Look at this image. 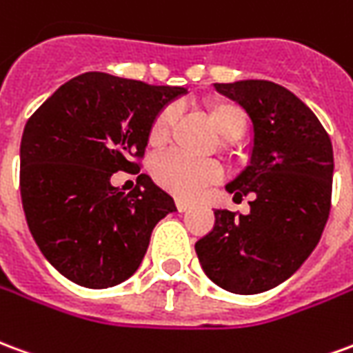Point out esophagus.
<instances>
[{"label":"esophagus","instance_id":"obj_1","mask_svg":"<svg viewBox=\"0 0 353 353\" xmlns=\"http://www.w3.org/2000/svg\"><path fill=\"white\" fill-rule=\"evenodd\" d=\"M174 205H176V208H179V212H186V210H190L192 208V205L188 201H184V199H176L174 201Z\"/></svg>","mask_w":353,"mask_h":353}]
</instances>
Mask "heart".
<instances>
[{"label":"heart","mask_w":353,"mask_h":353,"mask_svg":"<svg viewBox=\"0 0 353 353\" xmlns=\"http://www.w3.org/2000/svg\"><path fill=\"white\" fill-rule=\"evenodd\" d=\"M208 117L214 123L216 131L223 139H236L244 131L246 118L244 112L236 105L228 101H216L208 105ZM173 109H163L158 117L154 118L148 141L150 145H161L169 137V130L173 123ZM152 174L159 186L180 197H194L201 192L203 188L212 184L222 176V169L214 161L207 159H192L182 154H163L158 156L152 163Z\"/></svg>","instance_id":"obj_1"}]
</instances>
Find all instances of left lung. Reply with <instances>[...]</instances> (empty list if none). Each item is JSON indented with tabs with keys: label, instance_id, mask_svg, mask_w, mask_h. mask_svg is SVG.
Returning a JSON list of instances; mask_svg holds the SVG:
<instances>
[{
	"label": "left lung",
	"instance_id": "obj_1",
	"mask_svg": "<svg viewBox=\"0 0 353 353\" xmlns=\"http://www.w3.org/2000/svg\"><path fill=\"white\" fill-rule=\"evenodd\" d=\"M254 123L250 165L225 190L254 195L250 214L214 210V228L195 243L203 271L239 295L290 279L320 243L331 210L333 146L297 95L269 81L214 84Z\"/></svg>",
	"mask_w": 353,
	"mask_h": 353
}]
</instances>
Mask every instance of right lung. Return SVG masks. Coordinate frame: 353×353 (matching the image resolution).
<instances>
[{
  "label": "right lung",
  "mask_w": 353,
  "mask_h": 353,
  "mask_svg": "<svg viewBox=\"0 0 353 353\" xmlns=\"http://www.w3.org/2000/svg\"><path fill=\"white\" fill-rule=\"evenodd\" d=\"M184 92L92 71L60 86L26 122V222L43 256L74 284L103 290L130 279L156 223L176 210L146 174L128 195L110 176L141 169L154 118Z\"/></svg>",
  "instance_id": "obj_1"
}]
</instances>
